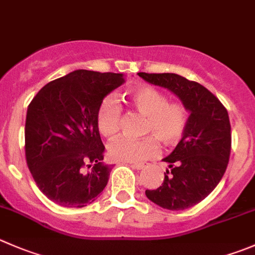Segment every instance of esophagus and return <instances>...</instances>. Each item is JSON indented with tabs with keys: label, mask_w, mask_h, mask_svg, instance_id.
Returning <instances> with one entry per match:
<instances>
[{
	"label": "esophagus",
	"mask_w": 255,
	"mask_h": 255,
	"mask_svg": "<svg viewBox=\"0 0 255 255\" xmlns=\"http://www.w3.org/2000/svg\"><path fill=\"white\" fill-rule=\"evenodd\" d=\"M130 167L139 170V169H143V168H145V164L144 163H130Z\"/></svg>",
	"instance_id": "obj_1"
}]
</instances>
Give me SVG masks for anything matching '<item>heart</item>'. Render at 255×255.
Returning <instances> with one entry per match:
<instances>
[{"instance_id": "obj_1", "label": "heart", "mask_w": 255, "mask_h": 255, "mask_svg": "<svg viewBox=\"0 0 255 255\" xmlns=\"http://www.w3.org/2000/svg\"><path fill=\"white\" fill-rule=\"evenodd\" d=\"M125 100L134 112L144 117L142 123L143 137L130 139L118 137L108 144V155L113 160L140 163L158 153V142L172 147L184 135L189 123V110L180 101H168L163 91L143 85L128 90ZM122 108L112 97H106L97 110V127L106 138L115 137L121 127Z\"/></svg>"}]
</instances>
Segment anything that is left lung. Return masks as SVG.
<instances>
[{
  "mask_svg": "<svg viewBox=\"0 0 255 255\" xmlns=\"http://www.w3.org/2000/svg\"><path fill=\"white\" fill-rule=\"evenodd\" d=\"M152 85L168 88L188 107L189 123L184 135L165 157L169 170L157 189H147L153 203L169 211L196 206L221 182L232 149L231 122L227 108L201 83L175 73H138Z\"/></svg>",
  "mask_w": 255,
  "mask_h": 255,
  "instance_id": "obj_1",
  "label": "left lung"
}]
</instances>
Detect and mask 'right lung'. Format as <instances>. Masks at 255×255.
<instances>
[{
	"label": "right lung",
	"instance_id": "add662e5",
	"mask_svg": "<svg viewBox=\"0 0 255 255\" xmlns=\"http://www.w3.org/2000/svg\"><path fill=\"white\" fill-rule=\"evenodd\" d=\"M125 82L122 73L77 70L47 83L28 105L24 152L42 193L67 208L92 203L108 183L97 127L103 98Z\"/></svg>",
	"mask_w": 255,
	"mask_h": 255
}]
</instances>
